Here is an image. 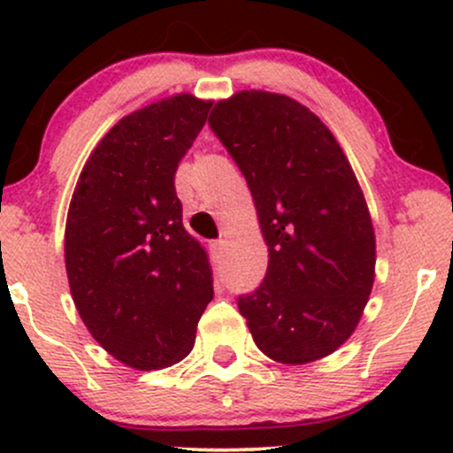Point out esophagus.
<instances>
[{
	"label": "esophagus",
	"instance_id": "1",
	"mask_svg": "<svg viewBox=\"0 0 453 453\" xmlns=\"http://www.w3.org/2000/svg\"><path fill=\"white\" fill-rule=\"evenodd\" d=\"M223 253H226V241H215L211 242V256H212V262L219 264Z\"/></svg>",
	"mask_w": 453,
	"mask_h": 453
}]
</instances>
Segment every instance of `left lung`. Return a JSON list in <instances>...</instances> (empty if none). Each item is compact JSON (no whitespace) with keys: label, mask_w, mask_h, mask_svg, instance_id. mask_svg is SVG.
<instances>
[{"label":"left lung","mask_w":453,"mask_h":453,"mask_svg":"<svg viewBox=\"0 0 453 453\" xmlns=\"http://www.w3.org/2000/svg\"><path fill=\"white\" fill-rule=\"evenodd\" d=\"M209 123L247 179L268 244L264 283L238 311L270 360H321L353 334L375 283V227L349 159L283 93H234Z\"/></svg>","instance_id":"left-lung-1"}]
</instances>
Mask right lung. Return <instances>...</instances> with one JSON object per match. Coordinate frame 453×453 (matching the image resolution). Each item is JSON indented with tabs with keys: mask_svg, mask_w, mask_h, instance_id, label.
Returning <instances> with one entry per match:
<instances>
[{
	"mask_svg": "<svg viewBox=\"0 0 453 453\" xmlns=\"http://www.w3.org/2000/svg\"><path fill=\"white\" fill-rule=\"evenodd\" d=\"M212 102L176 93L129 112L82 165L65 221V270L82 324L136 371L194 349L212 300L209 253L185 230L174 174Z\"/></svg>",
	"mask_w": 453,
	"mask_h": 453,
	"instance_id": "add662e5",
	"label": "right lung"
}]
</instances>
